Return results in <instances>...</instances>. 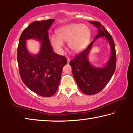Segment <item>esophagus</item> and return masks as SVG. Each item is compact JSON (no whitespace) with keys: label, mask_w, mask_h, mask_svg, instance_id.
<instances>
[{"label":"esophagus","mask_w":133,"mask_h":133,"mask_svg":"<svg viewBox=\"0 0 133 133\" xmlns=\"http://www.w3.org/2000/svg\"><path fill=\"white\" fill-rule=\"evenodd\" d=\"M70 58H67V62H68V64H69V62H70Z\"/></svg>","instance_id":"34e87169"}]
</instances>
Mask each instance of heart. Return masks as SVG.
<instances>
[{"mask_svg":"<svg viewBox=\"0 0 133 133\" xmlns=\"http://www.w3.org/2000/svg\"><path fill=\"white\" fill-rule=\"evenodd\" d=\"M57 36L50 38L53 47L58 52H62L64 42H68L69 47L75 52H79L85 48L90 36V30L85 25L70 23L59 28Z\"/></svg>","mask_w":133,"mask_h":133,"instance_id":"1","label":"heart"}]
</instances>
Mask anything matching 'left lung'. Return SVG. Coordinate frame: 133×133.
I'll return each instance as SVG.
<instances>
[{"label":"left lung","instance_id":"8db88e82","mask_svg":"<svg viewBox=\"0 0 133 133\" xmlns=\"http://www.w3.org/2000/svg\"><path fill=\"white\" fill-rule=\"evenodd\" d=\"M98 29V34L88 47L75 56L69 62L72 74L78 87L87 95H94L101 91L110 81L116 67V52L114 42L111 35L99 22L89 21ZM100 37H104L109 41L112 54L106 66L102 68L92 66L88 59V55L94 41Z\"/></svg>","mask_w":133,"mask_h":133}]
</instances>
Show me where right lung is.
<instances>
[{
  "instance_id": "right-lung-1",
  "label": "right lung",
  "mask_w": 133,
  "mask_h": 133,
  "mask_svg": "<svg viewBox=\"0 0 133 133\" xmlns=\"http://www.w3.org/2000/svg\"><path fill=\"white\" fill-rule=\"evenodd\" d=\"M54 21L51 19L30 23L22 33L17 47V64L22 80L29 90L44 97L55 94L62 68L67 64L66 57L54 52L50 44L48 31ZM30 38L41 42L37 55L30 54L25 46V41Z\"/></svg>"
}]
</instances>
